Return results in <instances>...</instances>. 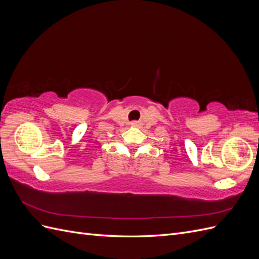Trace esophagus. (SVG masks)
<instances>
[{"label":"esophagus","mask_w":259,"mask_h":259,"mask_svg":"<svg viewBox=\"0 0 259 259\" xmlns=\"http://www.w3.org/2000/svg\"><path fill=\"white\" fill-rule=\"evenodd\" d=\"M131 125L133 127H138L139 126V122L138 121H133L132 123H131Z\"/></svg>","instance_id":"34e87169"}]
</instances>
